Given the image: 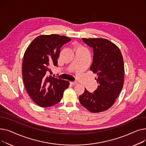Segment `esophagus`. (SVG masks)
Masks as SVG:
<instances>
[{
  "label": "esophagus",
  "mask_w": 146,
  "mask_h": 146,
  "mask_svg": "<svg viewBox=\"0 0 146 146\" xmlns=\"http://www.w3.org/2000/svg\"><path fill=\"white\" fill-rule=\"evenodd\" d=\"M70 83L72 85H78V83L76 82H70Z\"/></svg>",
  "instance_id": "1"
}]
</instances>
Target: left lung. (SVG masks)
Returning a JSON list of instances; mask_svg holds the SVG:
<instances>
[{
  "label": "left lung",
  "instance_id": "left-lung-1",
  "mask_svg": "<svg viewBox=\"0 0 146 146\" xmlns=\"http://www.w3.org/2000/svg\"><path fill=\"white\" fill-rule=\"evenodd\" d=\"M93 48V61L90 70L96 73L99 84L94 93L86 89L79 96L82 106L93 113L106 111L115 102L124 82V64L119 48L104 38H82Z\"/></svg>",
  "mask_w": 146,
  "mask_h": 146
}]
</instances>
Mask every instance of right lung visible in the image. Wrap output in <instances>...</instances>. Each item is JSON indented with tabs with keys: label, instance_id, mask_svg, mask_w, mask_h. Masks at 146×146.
I'll use <instances>...</instances> for the list:
<instances>
[{
	"label": "right lung",
	"instance_id": "add662e5",
	"mask_svg": "<svg viewBox=\"0 0 146 146\" xmlns=\"http://www.w3.org/2000/svg\"><path fill=\"white\" fill-rule=\"evenodd\" d=\"M71 38L57 34L41 35L31 42L22 61V78L30 98L42 108L51 106L62 99L69 82L47 76L50 67L57 66L60 48Z\"/></svg>",
	"mask_w": 146,
	"mask_h": 146
}]
</instances>
